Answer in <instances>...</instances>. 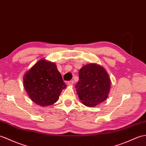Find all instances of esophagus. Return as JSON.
Here are the masks:
<instances>
[{
    "label": "esophagus",
    "mask_w": 146,
    "mask_h": 146,
    "mask_svg": "<svg viewBox=\"0 0 146 146\" xmlns=\"http://www.w3.org/2000/svg\"><path fill=\"white\" fill-rule=\"evenodd\" d=\"M67 84H68V85H73V84H74V81H73V80H71V81H68L67 82Z\"/></svg>",
    "instance_id": "34e87169"
}]
</instances>
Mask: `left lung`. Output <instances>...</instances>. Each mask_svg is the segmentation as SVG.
<instances>
[{
  "instance_id": "8db88e82",
  "label": "left lung",
  "mask_w": 146,
  "mask_h": 146,
  "mask_svg": "<svg viewBox=\"0 0 146 146\" xmlns=\"http://www.w3.org/2000/svg\"><path fill=\"white\" fill-rule=\"evenodd\" d=\"M110 86V76L103 67L91 63L80 69L76 92L86 106L93 107L103 103L108 98Z\"/></svg>"
}]
</instances>
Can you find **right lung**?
I'll list each match as a JSON object with an SVG mask.
<instances>
[{
    "mask_svg": "<svg viewBox=\"0 0 146 146\" xmlns=\"http://www.w3.org/2000/svg\"><path fill=\"white\" fill-rule=\"evenodd\" d=\"M23 86L33 102L47 106L56 102L66 84L55 64L42 59L25 73Z\"/></svg>",
    "mask_w": 146,
    "mask_h": 146,
    "instance_id": "right-lung-1",
    "label": "right lung"
}]
</instances>
